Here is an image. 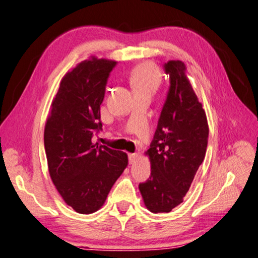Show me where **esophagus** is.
<instances>
[{"mask_svg":"<svg viewBox=\"0 0 258 258\" xmlns=\"http://www.w3.org/2000/svg\"><path fill=\"white\" fill-rule=\"evenodd\" d=\"M138 159V154H130L128 155V161L131 164H133V163H136Z\"/></svg>","mask_w":258,"mask_h":258,"instance_id":"esophagus-1","label":"esophagus"}]
</instances>
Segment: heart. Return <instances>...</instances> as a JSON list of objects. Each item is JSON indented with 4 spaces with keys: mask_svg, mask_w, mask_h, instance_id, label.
I'll return each mask as SVG.
<instances>
[{
    "mask_svg": "<svg viewBox=\"0 0 258 258\" xmlns=\"http://www.w3.org/2000/svg\"><path fill=\"white\" fill-rule=\"evenodd\" d=\"M162 80L159 69L154 63H144L132 72L131 85L136 93L147 92L154 94Z\"/></svg>",
    "mask_w": 258,
    "mask_h": 258,
    "instance_id": "obj_1",
    "label": "heart"
}]
</instances>
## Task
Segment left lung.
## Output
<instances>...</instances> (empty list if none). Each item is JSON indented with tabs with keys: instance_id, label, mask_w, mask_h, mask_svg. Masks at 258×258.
Instances as JSON below:
<instances>
[{
	"instance_id": "left-lung-1",
	"label": "left lung",
	"mask_w": 258,
	"mask_h": 258,
	"mask_svg": "<svg viewBox=\"0 0 258 258\" xmlns=\"http://www.w3.org/2000/svg\"><path fill=\"white\" fill-rule=\"evenodd\" d=\"M170 88L150 148L148 180L139 185L145 206L154 214L170 212L179 206L202 164L209 126L206 111L187 78L181 60L164 65Z\"/></svg>"
}]
</instances>
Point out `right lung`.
I'll return each instance as SVG.
<instances>
[{"label":"right lung","mask_w":258,"mask_h":258,"mask_svg":"<svg viewBox=\"0 0 258 258\" xmlns=\"http://www.w3.org/2000/svg\"><path fill=\"white\" fill-rule=\"evenodd\" d=\"M116 64L95 56L77 64L60 80L44 126L51 180L64 202L83 215L103 206L128 164L126 153L93 142L102 128L100 107Z\"/></svg>","instance_id":"add662e5"}]
</instances>
